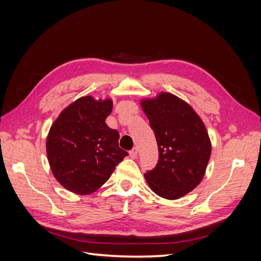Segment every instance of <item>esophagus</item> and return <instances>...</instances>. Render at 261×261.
I'll list each match as a JSON object with an SVG mask.
<instances>
[{
	"mask_svg": "<svg viewBox=\"0 0 261 261\" xmlns=\"http://www.w3.org/2000/svg\"><path fill=\"white\" fill-rule=\"evenodd\" d=\"M137 153H138V150H137V148L135 147V148H133L130 151H129V156L132 158V159H135V158L137 156Z\"/></svg>",
	"mask_w": 261,
	"mask_h": 261,
	"instance_id": "34e87169",
	"label": "esophagus"
}]
</instances>
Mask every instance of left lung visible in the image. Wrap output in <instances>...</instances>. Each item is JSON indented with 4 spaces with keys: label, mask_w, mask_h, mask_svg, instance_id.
<instances>
[{
    "label": "left lung",
    "mask_w": 261,
    "mask_h": 261,
    "mask_svg": "<svg viewBox=\"0 0 261 261\" xmlns=\"http://www.w3.org/2000/svg\"><path fill=\"white\" fill-rule=\"evenodd\" d=\"M159 150L155 167L145 173L148 185L165 199H178L198 185L211 144L200 117L185 101L162 92L141 102Z\"/></svg>",
    "instance_id": "obj_1"
}]
</instances>
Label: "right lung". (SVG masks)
Returning a JSON list of instances; mask_svg holds the SVG:
<instances>
[{
  "mask_svg": "<svg viewBox=\"0 0 261 261\" xmlns=\"http://www.w3.org/2000/svg\"><path fill=\"white\" fill-rule=\"evenodd\" d=\"M112 101L87 96L62 111L46 138V154L52 173L67 191L88 195L110 178L127 151L118 146L120 134L106 118Z\"/></svg>",
  "mask_w": 261,
  "mask_h": 261,
  "instance_id": "add662e5",
  "label": "right lung"
}]
</instances>
